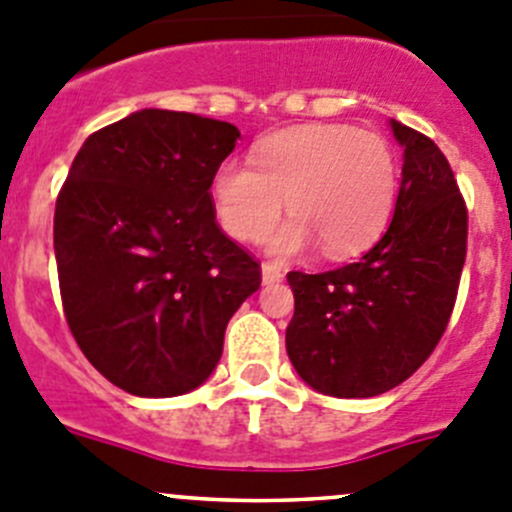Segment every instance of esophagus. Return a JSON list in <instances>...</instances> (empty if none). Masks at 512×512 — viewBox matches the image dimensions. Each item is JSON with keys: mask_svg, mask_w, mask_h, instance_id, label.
Segmentation results:
<instances>
[{"mask_svg": "<svg viewBox=\"0 0 512 512\" xmlns=\"http://www.w3.org/2000/svg\"><path fill=\"white\" fill-rule=\"evenodd\" d=\"M281 279H284V274H281L279 266H276V264H261V281H264L266 286L279 284Z\"/></svg>", "mask_w": 512, "mask_h": 512, "instance_id": "obj_1", "label": "esophagus"}]
</instances>
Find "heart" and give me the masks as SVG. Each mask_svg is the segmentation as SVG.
Here are the masks:
<instances>
[{"label": "heart", "instance_id": "heart-1", "mask_svg": "<svg viewBox=\"0 0 512 512\" xmlns=\"http://www.w3.org/2000/svg\"><path fill=\"white\" fill-rule=\"evenodd\" d=\"M399 191L392 143L354 125L314 123L261 140L253 168L223 160L211 180L213 211L236 241L269 238V253L289 259L314 248L347 259L372 246L387 228Z\"/></svg>", "mask_w": 512, "mask_h": 512}]
</instances>
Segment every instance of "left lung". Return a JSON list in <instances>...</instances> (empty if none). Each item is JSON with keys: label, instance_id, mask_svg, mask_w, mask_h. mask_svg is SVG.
<instances>
[{"label": "left lung", "instance_id": "obj_1", "mask_svg": "<svg viewBox=\"0 0 512 512\" xmlns=\"http://www.w3.org/2000/svg\"><path fill=\"white\" fill-rule=\"evenodd\" d=\"M389 128L405 163L387 233L354 264L286 276V352L329 397H377L415 374L445 332L465 266L467 211L450 163L427 135Z\"/></svg>", "mask_w": 512, "mask_h": 512}]
</instances>
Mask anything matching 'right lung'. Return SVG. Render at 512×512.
I'll use <instances>...</instances> for the list:
<instances>
[{"label":"right lung","mask_w":512,"mask_h":512,"mask_svg":"<svg viewBox=\"0 0 512 512\" xmlns=\"http://www.w3.org/2000/svg\"><path fill=\"white\" fill-rule=\"evenodd\" d=\"M236 125L145 107L97 130L55 206L67 324L92 367L135 397L201 387L259 264L218 228L211 180Z\"/></svg>","instance_id":"obj_1"}]
</instances>
